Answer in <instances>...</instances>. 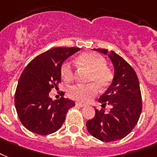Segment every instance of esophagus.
<instances>
[{
	"label": "esophagus",
	"instance_id": "esophagus-1",
	"mask_svg": "<svg viewBox=\"0 0 157 157\" xmlns=\"http://www.w3.org/2000/svg\"><path fill=\"white\" fill-rule=\"evenodd\" d=\"M76 106H78V107H84L85 105L84 104H82V103L77 102L76 103Z\"/></svg>",
	"mask_w": 157,
	"mask_h": 157
}]
</instances>
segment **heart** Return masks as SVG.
Returning <instances> with one entry per match:
<instances>
[{
  "label": "heart",
  "mask_w": 157,
  "mask_h": 157,
  "mask_svg": "<svg viewBox=\"0 0 157 157\" xmlns=\"http://www.w3.org/2000/svg\"><path fill=\"white\" fill-rule=\"evenodd\" d=\"M76 61L80 66L89 70L87 85H75L68 91L71 99L81 103H87L97 94L98 89H105L113 80L112 73L106 67V61L101 56L94 52L83 53L77 57ZM60 75L65 82H71L74 78V69L70 62H64L60 67Z\"/></svg>",
  "instance_id": "heart-1"
}]
</instances>
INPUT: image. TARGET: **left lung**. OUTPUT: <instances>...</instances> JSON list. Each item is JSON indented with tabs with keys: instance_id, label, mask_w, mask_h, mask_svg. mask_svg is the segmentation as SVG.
<instances>
[{
	"instance_id": "obj_1",
	"label": "left lung",
	"mask_w": 157,
	"mask_h": 157,
	"mask_svg": "<svg viewBox=\"0 0 157 157\" xmlns=\"http://www.w3.org/2000/svg\"><path fill=\"white\" fill-rule=\"evenodd\" d=\"M107 55V50L94 49ZM115 68L112 83L98 101L110 105L109 113L95 109V116L87 120V131L94 138L109 143L128 135L140 117L143 103L137 74L132 66L115 52L108 54Z\"/></svg>"
}]
</instances>
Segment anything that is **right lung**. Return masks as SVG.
Here are the masks:
<instances>
[{"label": "right lung", "mask_w": 157, "mask_h": 157, "mask_svg": "<svg viewBox=\"0 0 157 157\" xmlns=\"http://www.w3.org/2000/svg\"><path fill=\"white\" fill-rule=\"evenodd\" d=\"M78 47H56L43 52L22 72L14 94V105L20 122L33 133L48 135L65 122L75 101L64 97L52 101L49 92L60 82V67ZM65 94L64 92H62Z\"/></svg>", "instance_id": "obj_1"}]
</instances>
